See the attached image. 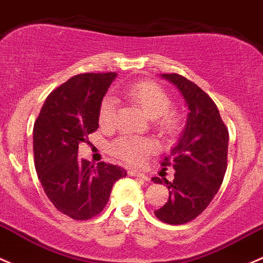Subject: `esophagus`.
Returning <instances> with one entry per match:
<instances>
[{"label":"esophagus","mask_w":263,"mask_h":263,"mask_svg":"<svg viewBox=\"0 0 263 263\" xmlns=\"http://www.w3.org/2000/svg\"><path fill=\"white\" fill-rule=\"evenodd\" d=\"M128 175L136 176V178H140V179H142V180H146V181L148 180V176L147 175H145V174H142V173H139V171L131 170V171H128Z\"/></svg>","instance_id":"esophagus-1"}]
</instances>
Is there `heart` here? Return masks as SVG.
<instances>
[{
  "label": "heart",
  "mask_w": 263,
  "mask_h": 263,
  "mask_svg": "<svg viewBox=\"0 0 263 263\" xmlns=\"http://www.w3.org/2000/svg\"><path fill=\"white\" fill-rule=\"evenodd\" d=\"M126 97L147 116L153 118L156 128L166 136H173L180 129L181 118L176 110L168 109L171 98L153 82H139L127 87ZM98 122L104 128H109L116 122V102L110 97L102 101L98 110ZM110 154L132 166H140L147 156L156 150V143L151 139L121 136L109 146Z\"/></svg>",
  "instance_id": "b5f03b06"
}]
</instances>
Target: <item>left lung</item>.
Returning a JSON list of instances; mask_svg holds the SVG:
<instances>
[{"label":"left lung","mask_w":263,"mask_h":263,"mask_svg":"<svg viewBox=\"0 0 263 263\" xmlns=\"http://www.w3.org/2000/svg\"><path fill=\"white\" fill-rule=\"evenodd\" d=\"M176 85L189 108L182 136L165 157L161 165L175 170L174 180L154 178V182L166 184L168 200L155 211V215L167 224H184L205 211L222 185L227 170L228 128L222 121L213 99L185 77L161 74Z\"/></svg>","instance_id":"1"}]
</instances>
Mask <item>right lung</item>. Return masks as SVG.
Returning a JSON list of instances; mask_svg holds the SVG:
<instances>
[{"label": "right lung", "instance_id": "add662e5", "mask_svg": "<svg viewBox=\"0 0 263 263\" xmlns=\"http://www.w3.org/2000/svg\"><path fill=\"white\" fill-rule=\"evenodd\" d=\"M116 73L74 76L46 98L34 124L39 180L52 205L76 220L96 217L108 203L112 186L126 171L93 165L78 157L79 143L99 127L98 110Z\"/></svg>", "mask_w": 263, "mask_h": 263}]
</instances>
